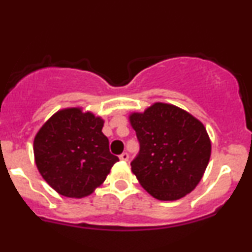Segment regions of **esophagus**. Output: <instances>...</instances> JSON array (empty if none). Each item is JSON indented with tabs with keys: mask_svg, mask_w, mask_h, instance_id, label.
Wrapping results in <instances>:
<instances>
[{
	"mask_svg": "<svg viewBox=\"0 0 252 252\" xmlns=\"http://www.w3.org/2000/svg\"><path fill=\"white\" fill-rule=\"evenodd\" d=\"M120 159H122V160H124V162H126V160L129 159V155L126 153H123L122 155L120 156Z\"/></svg>",
	"mask_w": 252,
	"mask_h": 252,
	"instance_id": "1",
	"label": "esophagus"
}]
</instances>
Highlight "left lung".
Instances as JSON below:
<instances>
[{
  "instance_id": "8db88e82",
  "label": "left lung",
  "mask_w": 252,
  "mask_h": 252,
  "mask_svg": "<svg viewBox=\"0 0 252 252\" xmlns=\"http://www.w3.org/2000/svg\"><path fill=\"white\" fill-rule=\"evenodd\" d=\"M129 121L139 142L131 171L148 193L176 201L197 187L211 156V141L203 123L183 109L156 102Z\"/></svg>"
}]
</instances>
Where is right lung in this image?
Masks as SVG:
<instances>
[{
  "instance_id": "1",
  "label": "right lung",
  "mask_w": 252,
  "mask_h": 252,
  "mask_svg": "<svg viewBox=\"0 0 252 252\" xmlns=\"http://www.w3.org/2000/svg\"><path fill=\"white\" fill-rule=\"evenodd\" d=\"M103 124L102 117L76 107L59 110L39 128L34 138L36 166L60 195L89 196L118 162L109 151Z\"/></svg>"
}]
</instances>
